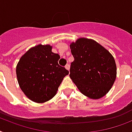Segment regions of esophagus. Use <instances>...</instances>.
Here are the masks:
<instances>
[{"label": "esophagus", "mask_w": 132, "mask_h": 132, "mask_svg": "<svg viewBox=\"0 0 132 132\" xmlns=\"http://www.w3.org/2000/svg\"><path fill=\"white\" fill-rule=\"evenodd\" d=\"M69 67H70V65H69V64L67 63V65H65V68L67 69V70H69Z\"/></svg>", "instance_id": "obj_1"}]
</instances>
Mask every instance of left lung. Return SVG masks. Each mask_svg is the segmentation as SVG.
<instances>
[{
	"label": "left lung",
	"mask_w": 132,
	"mask_h": 132,
	"mask_svg": "<svg viewBox=\"0 0 132 132\" xmlns=\"http://www.w3.org/2000/svg\"><path fill=\"white\" fill-rule=\"evenodd\" d=\"M74 61L70 76L81 93L90 98L104 96L111 88L117 74L115 59L103 46L92 40L79 38L70 44Z\"/></svg>",
	"instance_id": "left-lung-1"
}]
</instances>
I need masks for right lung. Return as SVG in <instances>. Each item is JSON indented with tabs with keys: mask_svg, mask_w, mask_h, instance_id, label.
Returning <instances> with one entry per match:
<instances>
[{
	"mask_svg": "<svg viewBox=\"0 0 132 132\" xmlns=\"http://www.w3.org/2000/svg\"><path fill=\"white\" fill-rule=\"evenodd\" d=\"M60 56L50 45L31 48L19 60L16 68L17 81L26 96L36 103H44L56 94L69 71L59 65Z\"/></svg>",
	"mask_w": 132,
	"mask_h": 132,
	"instance_id": "add662e5",
	"label": "right lung"
}]
</instances>
